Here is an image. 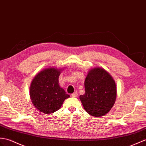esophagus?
<instances>
[{
  "label": "esophagus",
  "instance_id": "obj_1",
  "mask_svg": "<svg viewBox=\"0 0 146 146\" xmlns=\"http://www.w3.org/2000/svg\"><path fill=\"white\" fill-rule=\"evenodd\" d=\"M78 94L77 92H74V93H73V94H72V96L75 98V97H76V96H78Z\"/></svg>",
  "mask_w": 146,
  "mask_h": 146
}]
</instances>
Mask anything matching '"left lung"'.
Instances as JSON below:
<instances>
[{
    "instance_id": "8db88e82",
    "label": "left lung",
    "mask_w": 146,
    "mask_h": 146,
    "mask_svg": "<svg viewBox=\"0 0 146 146\" xmlns=\"http://www.w3.org/2000/svg\"><path fill=\"white\" fill-rule=\"evenodd\" d=\"M85 93L80 96L84 109L91 116L106 114L114 106L116 86L113 77L103 68L91 69L84 81Z\"/></svg>"
}]
</instances>
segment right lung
I'll return each instance as SVG.
<instances>
[{
  "label": "right lung",
  "instance_id": "add662e5",
  "mask_svg": "<svg viewBox=\"0 0 146 146\" xmlns=\"http://www.w3.org/2000/svg\"><path fill=\"white\" fill-rule=\"evenodd\" d=\"M61 72L62 69L48 68L39 72L33 79L30 96L33 105L40 112L46 114L53 113L70 97L58 84Z\"/></svg>",
  "mask_w": 146,
  "mask_h": 146
}]
</instances>
